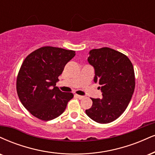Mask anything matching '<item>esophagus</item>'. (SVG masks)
Returning a JSON list of instances; mask_svg holds the SVG:
<instances>
[{"label": "esophagus", "mask_w": 155, "mask_h": 155, "mask_svg": "<svg viewBox=\"0 0 155 155\" xmlns=\"http://www.w3.org/2000/svg\"><path fill=\"white\" fill-rule=\"evenodd\" d=\"M75 97H76L77 98H79V100H81V99H83L84 97V96H81V95H79V94H75Z\"/></svg>", "instance_id": "1"}]
</instances>
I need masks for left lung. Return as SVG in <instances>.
Listing matches in <instances>:
<instances>
[{
    "label": "left lung",
    "mask_w": 155,
    "mask_h": 155,
    "mask_svg": "<svg viewBox=\"0 0 155 155\" xmlns=\"http://www.w3.org/2000/svg\"><path fill=\"white\" fill-rule=\"evenodd\" d=\"M88 62L95 70L94 81L101 85L102 97L91 98L92 106L86 114L99 124H109L124 113L131 101L135 89L133 64L126 55L105 47L90 50Z\"/></svg>",
    "instance_id": "1"
}]
</instances>
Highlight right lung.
<instances>
[{
  "instance_id": "right-lung-1",
  "label": "right lung",
  "mask_w": 155,
  "mask_h": 155,
  "mask_svg": "<svg viewBox=\"0 0 155 155\" xmlns=\"http://www.w3.org/2000/svg\"><path fill=\"white\" fill-rule=\"evenodd\" d=\"M75 51L45 46L37 49L24 59L16 79V91L24 107L40 120L48 121L61 115L69 100L71 92L55 87Z\"/></svg>"
}]
</instances>
